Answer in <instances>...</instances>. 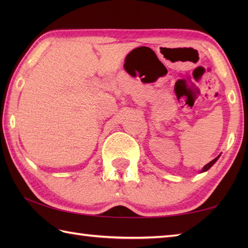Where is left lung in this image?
<instances>
[{"instance_id": "8db88e82", "label": "left lung", "mask_w": 248, "mask_h": 248, "mask_svg": "<svg viewBox=\"0 0 248 248\" xmlns=\"http://www.w3.org/2000/svg\"><path fill=\"white\" fill-rule=\"evenodd\" d=\"M219 156H220V155H217V157H215L214 160H212L211 162H209L207 165H204V166L202 167V170H200V172H204V171H207L208 170H210V168H211V167H212V166L215 164V162H217V161L219 159Z\"/></svg>"}]
</instances>
